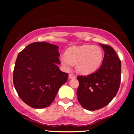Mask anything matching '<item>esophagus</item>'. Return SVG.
I'll return each instance as SVG.
<instances>
[{"mask_svg":"<svg viewBox=\"0 0 134 134\" xmlns=\"http://www.w3.org/2000/svg\"><path fill=\"white\" fill-rule=\"evenodd\" d=\"M69 76V78H70V79H75V78L76 77V76H75L74 74H70Z\"/></svg>","mask_w":134,"mask_h":134,"instance_id":"34e87169","label":"esophagus"}]
</instances>
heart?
<instances>
[{
  "instance_id": "heart-1",
  "label": "heart",
  "mask_w": 134,
  "mask_h": 134,
  "mask_svg": "<svg viewBox=\"0 0 134 134\" xmlns=\"http://www.w3.org/2000/svg\"><path fill=\"white\" fill-rule=\"evenodd\" d=\"M103 58L102 49L97 45L84 44L72 47L60 57L61 64L65 70L76 64L77 71L82 74L93 73L101 65Z\"/></svg>"
}]
</instances>
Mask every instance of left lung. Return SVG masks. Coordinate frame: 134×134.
Segmentation results:
<instances>
[{
	"label": "left lung",
	"instance_id": "obj_1",
	"mask_svg": "<svg viewBox=\"0 0 134 134\" xmlns=\"http://www.w3.org/2000/svg\"><path fill=\"white\" fill-rule=\"evenodd\" d=\"M99 44L104 52L100 68L87 76L77 77L79 82L78 101L84 108L90 111L107 106L116 96L120 84V60L111 47Z\"/></svg>",
	"mask_w": 134,
	"mask_h": 134
}]
</instances>
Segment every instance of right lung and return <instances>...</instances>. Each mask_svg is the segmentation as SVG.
I'll list each match as a JSON object with an SVG mask.
<instances>
[{"mask_svg":"<svg viewBox=\"0 0 134 134\" xmlns=\"http://www.w3.org/2000/svg\"><path fill=\"white\" fill-rule=\"evenodd\" d=\"M58 47L47 42H35L18 54L13 72V83L22 100L34 108L52 104L69 74L57 65Z\"/></svg>","mask_w":134,"mask_h":134,"instance_id":"1","label":"right lung"}]
</instances>
